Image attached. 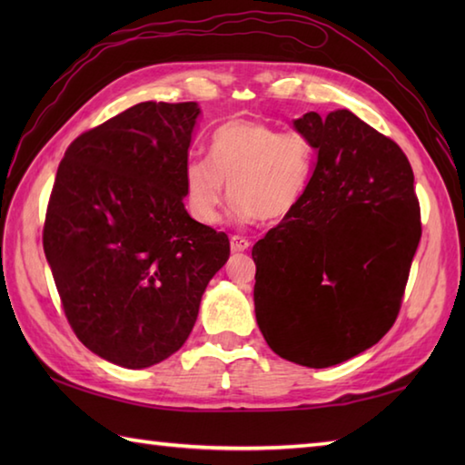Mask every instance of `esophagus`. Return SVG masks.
I'll return each instance as SVG.
<instances>
[{"mask_svg": "<svg viewBox=\"0 0 465 465\" xmlns=\"http://www.w3.org/2000/svg\"><path fill=\"white\" fill-rule=\"evenodd\" d=\"M230 245H232V252H245L250 248V242L242 238V235H232Z\"/></svg>", "mask_w": 465, "mask_h": 465, "instance_id": "obj_1", "label": "esophagus"}]
</instances>
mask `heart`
Returning a JSON list of instances; mask_svg holds the SVG:
<instances>
[{"instance_id":"obj_1","label":"heart","mask_w":465,"mask_h":465,"mask_svg":"<svg viewBox=\"0 0 465 465\" xmlns=\"http://www.w3.org/2000/svg\"><path fill=\"white\" fill-rule=\"evenodd\" d=\"M315 150L300 132L258 120H232L210 135L207 157L183 167V202L197 223L215 225L227 192L240 222H275L300 205L313 173Z\"/></svg>"}]
</instances>
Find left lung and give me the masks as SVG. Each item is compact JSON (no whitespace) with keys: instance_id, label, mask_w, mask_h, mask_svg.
Masks as SVG:
<instances>
[{"instance_id":"8db88e82","label":"left lung","mask_w":465,"mask_h":465,"mask_svg":"<svg viewBox=\"0 0 465 465\" xmlns=\"http://www.w3.org/2000/svg\"><path fill=\"white\" fill-rule=\"evenodd\" d=\"M318 150L300 205L253 245L255 320L280 358L330 368L396 322L421 238L401 147L348 110L293 122Z\"/></svg>"}]
</instances>
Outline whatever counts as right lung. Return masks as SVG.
<instances>
[{"label": "right lung", "mask_w": 465, "mask_h": 465, "mask_svg": "<svg viewBox=\"0 0 465 465\" xmlns=\"http://www.w3.org/2000/svg\"><path fill=\"white\" fill-rule=\"evenodd\" d=\"M197 115L195 102L137 104L77 135L57 167L45 258L77 340L122 368L182 348L230 258L227 235L183 207Z\"/></svg>", "instance_id": "right-lung-1"}]
</instances>
